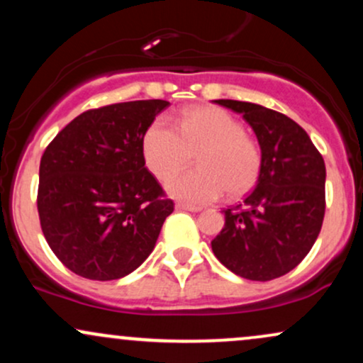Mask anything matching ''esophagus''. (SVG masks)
Listing matches in <instances>:
<instances>
[{"label": "esophagus", "instance_id": "34e87169", "mask_svg": "<svg viewBox=\"0 0 363 363\" xmlns=\"http://www.w3.org/2000/svg\"><path fill=\"white\" fill-rule=\"evenodd\" d=\"M177 210H184V211H201V206H194V205H187V203H177L176 205Z\"/></svg>", "mask_w": 363, "mask_h": 363}]
</instances>
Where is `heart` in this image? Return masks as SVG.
<instances>
[{
    "label": "heart",
    "instance_id": "heart-1",
    "mask_svg": "<svg viewBox=\"0 0 363 363\" xmlns=\"http://www.w3.org/2000/svg\"><path fill=\"white\" fill-rule=\"evenodd\" d=\"M196 155L198 170L167 184L169 193L187 203H210L225 191L242 196L261 174V147L230 112L218 107H194L176 119L150 124L143 136V158L158 181H169L189 167Z\"/></svg>",
    "mask_w": 363,
    "mask_h": 363
}]
</instances>
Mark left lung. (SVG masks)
Masks as SVG:
<instances>
[{
  "label": "left lung",
  "mask_w": 363,
  "mask_h": 363,
  "mask_svg": "<svg viewBox=\"0 0 363 363\" xmlns=\"http://www.w3.org/2000/svg\"><path fill=\"white\" fill-rule=\"evenodd\" d=\"M242 114L262 153L257 184L225 208L211 249L232 273L254 281L286 274L318 239L326 210V165L309 135L281 112L251 102L215 101Z\"/></svg>",
  "instance_id": "left-lung-1"
}]
</instances>
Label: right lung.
<instances>
[{"mask_svg": "<svg viewBox=\"0 0 363 363\" xmlns=\"http://www.w3.org/2000/svg\"><path fill=\"white\" fill-rule=\"evenodd\" d=\"M167 101H133L85 111L40 158L37 210L56 257L78 277L118 280L155 247L174 211L145 167L143 136Z\"/></svg>", "mask_w": 363, "mask_h": 363, "instance_id": "right-lung-1", "label": "right lung"}]
</instances>
